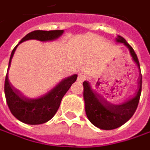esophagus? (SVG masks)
Segmentation results:
<instances>
[{
    "mask_svg": "<svg viewBox=\"0 0 150 150\" xmlns=\"http://www.w3.org/2000/svg\"><path fill=\"white\" fill-rule=\"evenodd\" d=\"M85 79H86V76H85V75H83V74H80L79 75V76H78V81L79 82H83L84 80H85Z\"/></svg>",
    "mask_w": 150,
    "mask_h": 150,
    "instance_id": "34e87169",
    "label": "esophagus"
}]
</instances>
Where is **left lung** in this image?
Masks as SVG:
<instances>
[{"label": "left lung", "instance_id": "left-lung-1", "mask_svg": "<svg viewBox=\"0 0 150 150\" xmlns=\"http://www.w3.org/2000/svg\"><path fill=\"white\" fill-rule=\"evenodd\" d=\"M118 43H123L129 50L134 62L138 66L139 77L138 80V91L135 95L121 104H112L105 98L96 93L91 87L89 81L85 80L84 86V100L85 113L89 120L97 128L101 129H114L125 124L131 118L136 110L140 98L142 89V75L140 71L139 62L134 50L120 35H117L115 39Z\"/></svg>", "mask_w": 150, "mask_h": 150}]
</instances>
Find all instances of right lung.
<instances>
[{"label": "right lung", "mask_w": 150, "mask_h": 150, "mask_svg": "<svg viewBox=\"0 0 150 150\" xmlns=\"http://www.w3.org/2000/svg\"><path fill=\"white\" fill-rule=\"evenodd\" d=\"M64 30H35L27 34L11 52L7 73L5 80V96L11 114L20 121L27 125H40L49 121L59 109L62 98L72 84L75 82L77 75L65 78L53 89L38 98H28L16 89L8 79V70L11 66L14 53L19 45L29 40H37L42 42L52 41L62 35Z\"/></svg>", "instance_id": "obj_1"}]
</instances>
